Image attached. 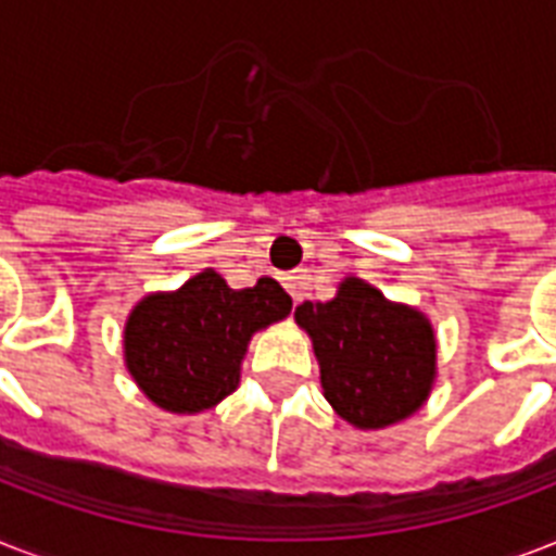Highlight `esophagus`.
<instances>
[{
	"mask_svg": "<svg viewBox=\"0 0 556 556\" xmlns=\"http://www.w3.org/2000/svg\"><path fill=\"white\" fill-rule=\"evenodd\" d=\"M308 282H312L308 270H296V274L286 277V288H288V294L294 296V303H303L305 291H308Z\"/></svg>",
	"mask_w": 556,
	"mask_h": 556,
	"instance_id": "34e87169",
	"label": "esophagus"
}]
</instances>
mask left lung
Listing matches in <instances>:
<instances>
[{
    "label": "left lung",
    "instance_id": "obj_1",
    "mask_svg": "<svg viewBox=\"0 0 556 556\" xmlns=\"http://www.w3.org/2000/svg\"><path fill=\"white\" fill-rule=\"evenodd\" d=\"M320 361L323 395L357 430H383L421 409L435 380V334L418 308L389 303L357 277L329 303L296 305Z\"/></svg>",
    "mask_w": 556,
    "mask_h": 556
}]
</instances>
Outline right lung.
<instances>
[{"mask_svg":"<svg viewBox=\"0 0 556 556\" xmlns=\"http://www.w3.org/2000/svg\"><path fill=\"white\" fill-rule=\"evenodd\" d=\"M291 314L277 279L236 291L207 268L178 291H159L135 305L124 329L126 369L152 404L192 415L239 387L248 343Z\"/></svg>","mask_w":556,"mask_h":556,"instance_id":"1","label":"right lung"}]
</instances>
